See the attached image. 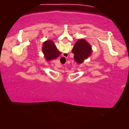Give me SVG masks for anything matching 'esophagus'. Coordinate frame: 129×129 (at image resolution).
<instances>
[{
  "instance_id": "34e87169",
  "label": "esophagus",
  "mask_w": 129,
  "mask_h": 129,
  "mask_svg": "<svg viewBox=\"0 0 129 129\" xmlns=\"http://www.w3.org/2000/svg\"><path fill=\"white\" fill-rule=\"evenodd\" d=\"M68 56H69L68 53H63V56L65 57H67Z\"/></svg>"
}]
</instances>
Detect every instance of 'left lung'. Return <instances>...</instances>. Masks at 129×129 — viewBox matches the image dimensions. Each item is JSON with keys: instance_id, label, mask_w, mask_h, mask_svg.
<instances>
[{"instance_id": "obj_1", "label": "left lung", "mask_w": 129, "mask_h": 129, "mask_svg": "<svg viewBox=\"0 0 129 129\" xmlns=\"http://www.w3.org/2000/svg\"><path fill=\"white\" fill-rule=\"evenodd\" d=\"M72 52L74 54V59L78 64H81L92 53L91 45L85 39H80L75 43Z\"/></svg>"}]
</instances>
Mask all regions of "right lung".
<instances>
[{"mask_svg":"<svg viewBox=\"0 0 129 129\" xmlns=\"http://www.w3.org/2000/svg\"><path fill=\"white\" fill-rule=\"evenodd\" d=\"M42 52L47 61L56 59L61 53V52L58 51L54 42L51 40H47L43 43Z\"/></svg>","mask_w":129,"mask_h":129,"instance_id":"obj_1","label":"right lung"}]
</instances>
